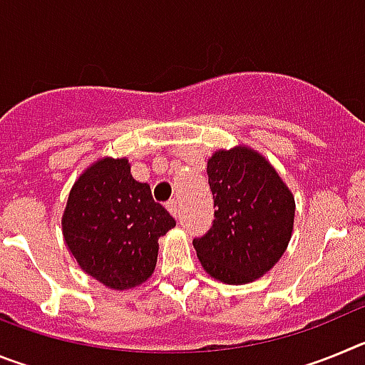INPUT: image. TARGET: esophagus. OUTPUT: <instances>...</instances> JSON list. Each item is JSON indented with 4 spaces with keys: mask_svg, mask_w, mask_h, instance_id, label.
Wrapping results in <instances>:
<instances>
[{
    "mask_svg": "<svg viewBox=\"0 0 365 365\" xmlns=\"http://www.w3.org/2000/svg\"><path fill=\"white\" fill-rule=\"evenodd\" d=\"M166 208H168V212H170V214L172 215H179V202L175 201V199H170V201L166 202Z\"/></svg>",
    "mask_w": 365,
    "mask_h": 365,
    "instance_id": "34e87169",
    "label": "esophagus"
}]
</instances>
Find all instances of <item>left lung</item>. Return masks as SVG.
I'll use <instances>...</instances> for the list:
<instances>
[{"label": "left lung", "instance_id": "obj_1", "mask_svg": "<svg viewBox=\"0 0 365 365\" xmlns=\"http://www.w3.org/2000/svg\"><path fill=\"white\" fill-rule=\"evenodd\" d=\"M214 222L193 240L205 270L243 285L269 272L285 252L294 225V197L265 157L247 146L208 159Z\"/></svg>", "mask_w": 365, "mask_h": 365}]
</instances>
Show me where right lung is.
Segmentation results:
<instances>
[{
	"label": "right lung",
	"instance_id": "add662e5",
	"mask_svg": "<svg viewBox=\"0 0 365 365\" xmlns=\"http://www.w3.org/2000/svg\"><path fill=\"white\" fill-rule=\"evenodd\" d=\"M128 159L96 160L67 199L62 217L66 243L83 272L124 291L153 274L159 237L175 219L151 197L150 185L131 175Z\"/></svg>",
	"mask_w": 365,
	"mask_h": 365
}]
</instances>
